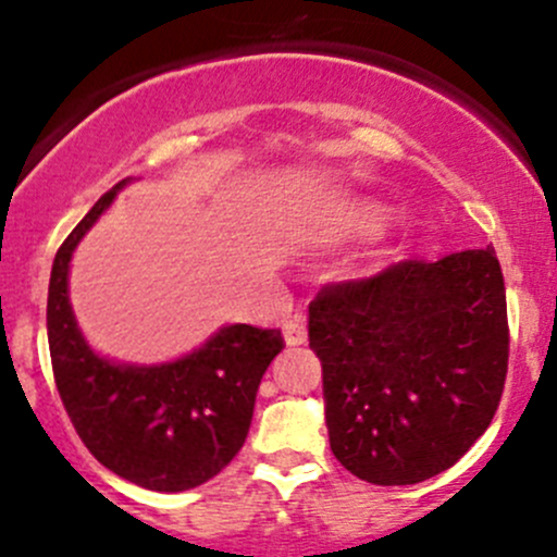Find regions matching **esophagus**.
<instances>
[{"mask_svg": "<svg viewBox=\"0 0 557 557\" xmlns=\"http://www.w3.org/2000/svg\"><path fill=\"white\" fill-rule=\"evenodd\" d=\"M283 336L288 347H299L307 342V323L301 318H290L283 323Z\"/></svg>", "mask_w": 557, "mask_h": 557, "instance_id": "obj_1", "label": "esophagus"}]
</instances>
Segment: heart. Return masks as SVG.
Masks as SVG:
<instances>
[{"label":"heart","instance_id":"1","mask_svg":"<svg viewBox=\"0 0 557 557\" xmlns=\"http://www.w3.org/2000/svg\"><path fill=\"white\" fill-rule=\"evenodd\" d=\"M380 223H383V212L377 207H347V210H339L336 215L325 218L314 232L307 234V239L314 245L345 243V239L363 237V234L374 232Z\"/></svg>","mask_w":557,"mask_h":557}]
</instances>
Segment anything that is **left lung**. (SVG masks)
I'll return each mask as SVG.
<instances>
[{
  "label": "left lung",
  "instance_id": "8db88e82",
  "mask_svg": "<svg viewBox=\"0 0 557 557\" xmlns=\"http://www.w3.org/2000/svg\"><path fill=\"white\" fill-rule=\"evenodd\" d=\"M331 453L358 480L414 485L485 434L509 361L496 250L401 261L310 301Z\"/></svg>",
  "mask_w": 557,
  "mask_h": 557
}]
</instances>
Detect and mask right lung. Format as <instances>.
Returning a JSON list of instances; mask_svg holds the SVG:
<instances>
[{
  "label": "right lung",
  "instance_id": "1",
  "mask_svg": "<svg viewBox=\"0 0 557 557\" xmlns=\"http://www.w3.org/2000/svg\"><path fill=\"white\" fill-rule=\"evenodd\" d=\"M132 177L110 188L59 247L48 285V345L59 396L83 445L123 480L180 493L212 480L245 445L263 372L283 350L277 329L234 323L166 363L99 356L70 305V261Z\"/></svg>",
  "mask_w": 557,
  "mask_h": 557
}]
</instances>
